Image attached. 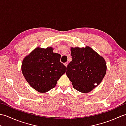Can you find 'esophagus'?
<instances>
[{
    "label": "esophagus",
    "mask_w": 126,
    "mask_h": 126,
    "mask_svg": "<svg viewBox=\"0 0 126 126\" xmlns=\"http://www.w3.org/2000/svg\"><path fill=\"white\" fill-rule=\"evenodd\" d=\"M64 64V65L66 66V68H67V66H68V62H65Z\"/></svg>",
    "instance_id": "34e87169"
}]
</instances>
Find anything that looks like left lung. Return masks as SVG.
Segmentation results:
<instances>
[{
	"mask_svg": "<svg viewBox=\"0 0 126 126\" xmlns=\"http://www.w3.org/2000/svg\"><path fill=\"white\" fill-rule=\"evenodd\" d=\"M73 60L66 74L76 90L91 92L102 81L107 70L106 61L90 47H71Z\"/></svg>",
	"mask_w": 126,
	"mask_h": 126,
	"instance_id": "obj_1",
	"label": "left lung"
}]
</instances>
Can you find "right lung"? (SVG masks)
I'll use <instances>...</instances> for the list:
<instances>
[{"label": "right lung", "instance_id": "1", "mask_svg": "<svg viewBox=\"0 0 126 126\" xmlns=\"http://www.w3.org/2000/svg\"><path fill=\"white\" fill-rule=\"evenodd\" d=\"M53 50L52 47H36L22 62L23 76L39 93H46L54 88L66 71V67L60 62L61 55L53 52Z\"/></svg>", "mask_w": 126, "mask_h": 126}]
</instances>
